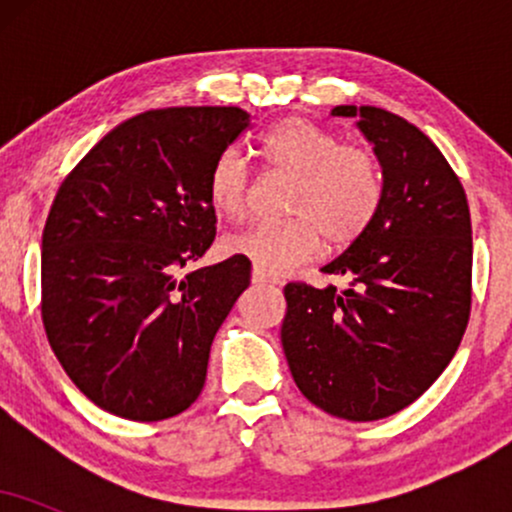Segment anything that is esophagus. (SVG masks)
I'll return each mask as SVG.
<instances>
[{
	"mask_svg": "<svg viewBox=\"0 0 512 512\" xmlns=\"http://www.w3.org/2000/svg\"><path fill=\"white\" fill-rule=\"evenodd\" d=\"M252 284H279V276L262 272V269H252Z\"/></svg>",
	"mask_w": 512,
	"mask_h": 512,
	"instance_id": "esophagus-1",
	"label": "esophagus"
}]
</instances>
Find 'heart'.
<instances>
[{
	"mask_svg": "<svg viewBox=\"0 0 512 512\" xmlns=\"http://www.w3.org/2000/svg\"><path fill=\"white\" fill-rule=\"evenodd\" d=\"M257 149L272 170L291 175L286 214L255 223L223 240V250L267 274L313 260L322 240L330 250L349 248L375 221L385 199L378 156L305 117H286L262 134ZM209 202L223 219H243L252 197V170L238 149H223L207 178Z\"/></svg>",
	"mask_w": 512,
	"mask_h": 512,
	"instance_id": "heart-1",
	"label": "heart"
}]
</instances>
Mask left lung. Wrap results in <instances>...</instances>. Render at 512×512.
<instances>
[{
  "label": "left lung",
  "mask_w": 512,
  "mask_h": 512,
  "mask_svg": "<svg viewBox=\"0 0 512 512\" xmlns=\"http://www.w3.org/2000/svg\"><path fill=\"white\" fill-rule=\"evenodd\" d=\"M361 117L385 199L375 221L325 274L349 289L284 286L281 344L298 390L346 421H378L416 402L455 356L472 310V221L460 178L438 146L390 110Z\"/></svg>",
  "instance_id": "8db88e82"
}]
</instances>
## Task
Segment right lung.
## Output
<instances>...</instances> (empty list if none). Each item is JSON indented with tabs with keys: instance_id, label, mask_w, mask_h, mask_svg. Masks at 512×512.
Masks as SVG:
<instances>
[{
	"instance_id": "obj_1",
	"label": "right lung",
	"mask_w": 512,
	"mask_h": 512,
	"mask_svg": "<svg viewBox=\"0 0 512 512\" xmlns=\"http://www.w3.org/2000/svg\"><path fill=\"white\" fill-rule=\"evenodd\" d=\"M245 110L163 108L122 122L62 180L43 231L45 334L93 404L163 421L195 404L250 262L190 269L216 236L207 178Z\"/></svg>"
}]
</instances>
